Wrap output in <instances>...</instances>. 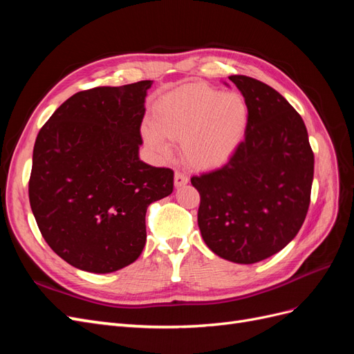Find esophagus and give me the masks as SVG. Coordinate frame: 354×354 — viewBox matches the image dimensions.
Listing matches in <instances>:
<instances>
[{"instance_id":"obj_1","label":"esophagus","mask_w":354,"mask_h":354,"mask_svg":"<svg viewBox=\"0 0 354 354\" xmlns=\"http://www.w3.org/2000/svg\"><path fill=\"white\" fill-rule=\"evenodd\" d=\"M187 183H189L187 176H185L183 173H180V171H176V174H174V185H176V187H181V186H185Z\"/></svg>"}]
</instances>
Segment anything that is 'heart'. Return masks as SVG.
Here are the masks:
<instances>
[{"label":"heart","instance_id":"b5f03b06","mask_svg":"<svg viewBox=\"0 0 354 354\" xmlns=\"http://www.w3.org/2000/svg\"><path fill=\"white\" fill-rule=\"evenodd\" d=\"M248 104L238 93H221L207 84H186L165 93L143 124L146 143L162 158L173 153L171 140H181L186 162L214 168L239 147L248 125Z\"/></svg>","mask_w":354,"mask_h":354}]
</instances>
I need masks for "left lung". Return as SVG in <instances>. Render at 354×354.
Wrapping results in <instances>:
<instances>
[{
    "label": "left lung",
    "instance_id": "left-lung-1",
    "mask_svg": "<svg viewBox=\"0 0 354 354\" xmlns=\"http://www.w3.org/2000/svg\"><path fill=\"white\" fill-rule=\"evenodd\" d=\"M248 104L245 138L230 159L192 177L199 192L198 226L224 260L252 264L279 252L306 220L315 155L303 118L270 85L232 75Z\"/></svg>",
    "mask_w": 354,
    "mask_h": 354
}]
</instances>
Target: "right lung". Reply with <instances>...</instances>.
<instances>
[{
	"label": "right lung",
	"instance_id": "obj_1",
	"mask_svg": "<svg viewBox=\"0 0 354 354\" xmlns=\"http://www.w3.org/2000/svg\"><path fill=\"white\" fill-rule=\"evenodd\" d=\"M152 81L73 94L39 130L29 202L50 248L77 269L112 273L146 243V211L173 192L174 173L138 158Z\"/></svg>",
	"mask_w": 354,
	"mask_h": 354
}]
</instances>
